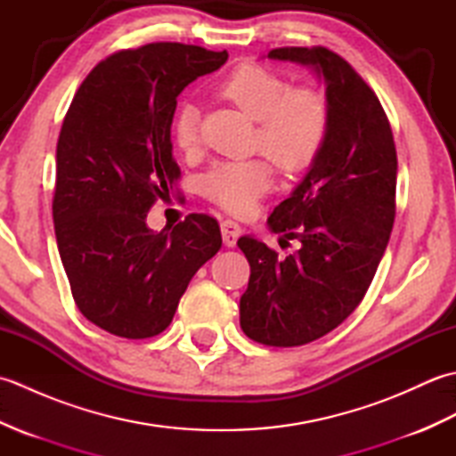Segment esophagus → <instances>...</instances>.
Wrapping results in <instances>:
<instances>
[{
	"label": "esophagus",
	"mask_w": 456,
	"mask_h": 456,
	"mask_svg": "<svg viewBox=\"0 0 456 456\" xmlns=\"http://www.w3.org/2000/svg\"><path fill=\"white\" fill-rule=\"evenodd\" d=\"M240 233H243V229H240L237 221L225 219L221 223V235H223V243H225V247H235Z\"/></svg>",
	"instance_id": "34e87169"
}]
</instances>
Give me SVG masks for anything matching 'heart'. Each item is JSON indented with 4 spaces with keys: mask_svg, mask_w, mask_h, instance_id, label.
Here are the masks:
<instances>
[{
    "mask_svg": "<svg viewBox=\"0 0 456 456\" xmlns=\"http://www.w3.org/2000/svg\"><path fill=\"white\" fill-rule=\"evenodd\" d=\"M219 94L256 121L253 144L278 168L299 172L312 167L331 129V108L323 92L292 82L270 68L239 64L219 84ZM172 141L182 152L200 147V113L183 103L172 119ZM274 172L266 159L217 162L206 172L201 190L231 213H248L273 188Z\"/></svg>",
    "mask_w": 456,
    "mask_h": 456,
    "instance_id": "1",
    "label": "heart"
}]
</instances>
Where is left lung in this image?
<instances>
[{
	"instance_id": "1",
	"label": "left lung",
	"mask_w": 456,
	"mask_h": 456,
	"mask_svg": "<svg viewBox=\"0 0 456 456\" xmlns=\"http://www.w3.org/2000/svg\"><path fill=\"white\" fill-rule=\"evenodd\" d=\"M268 58L312 66L331 108L323 151L268 217L270 231L302 247L280 258L255 237L237 240L250 265L240 329L268 346H299L362 302L392 233L398 157L380 102L345 58L325 46L274 48Z\"/></svg>"
}]
</instances>
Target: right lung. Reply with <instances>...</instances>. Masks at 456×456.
I'll return each instance as SVG.
<instances>
[{
    "label": "right lung",
    "instance_id": "add662e5",
    "mask_svg": "<svg viewBox=\"0 0 456 456\" xmlns=\"http://www.w3.org/2000/svg\"><path fill=\"white\" fill-rule=\"evenodd\" d=\"M227 58L182 43L119 51L86 76L68 108L56 144V245L76 305L111 335L162 333L191 276L221 248L209 216L154 233L147 213L180 178L176 98Z\"/></svg>",
    "mask_w": 456,
    "mask_h": 456
}]
</instances>
